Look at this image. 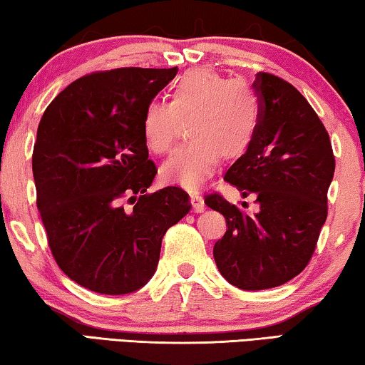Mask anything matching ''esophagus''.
I'll return each instance as SVG.
<instances>
[{"instance_id":"1","label":"esophagus","mask_w":365,"mask_h":365,"mask_svg":"<svg viewBox=\"0 0 365 365\" xmlns=\"http://www.w3.org/2000/svg\"><path fill=\"white\" fill-rule=\"evenodd\" d=\"M190 201L195 212L205 211V200H202V196L197 191H190Z\"/></svg>"}]
</instances>
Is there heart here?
Masks as SVG:
<instances>
[{"label":"heart","mask_w":365,"mask_h":365,"mask_svg":"<svg viewBox=\"0 0 365 365\" xmlns=\"http://www.w3.org/2000/svg\"><path fill=\"white\" fill-rule=\"evenodd\" d=\"M180 120H190L188 145L163 165L165 182L197 188L212 175L220 156H243L259 122L257 96L242 80H227L211 69H193L178 78L170 103L148 104L141 130L146 146L164 154L174 146Z\"/></svg>","instance_id":"obj_1"}]
</instances>
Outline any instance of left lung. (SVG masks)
I'll list each match as a JSON object with an SVG mask.
<instances>
[{
    "label": "left lung",
    "mask_w": 365,
    "mask_h": 365,
    "mask_svg": "<svg viewBox=\"0 0 365 365\" xmlns=\"http://www.w3.org/2000/svg\"><path fill=\"white\" fill-rule=\"evenodd\" d=\"M259 103L255 138L224 180L256 197L248 214L219 193L205 202L227 232L214 245L222 277L242 289L280 287L304 270L327 220V191L335 172L330 137L316 110L292 83L267 72L252 83Z\"/></svg>",
    "instance_id": "left-lung-1"
}]
</instances>
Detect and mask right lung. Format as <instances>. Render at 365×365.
<instances>
[{
  "label": "right lung",
  "mask_w": 365,
  "mask_h": 365,
  "mask_svg": "<svg viewBox=\"0 0 365 365\" xmlns=\"http://www.w3.org/2000/svg\"><path fill=\"white\" fill-rule=\"evenodd\" d=\"M177 71L93 72L61 91L40 120L32 156L36 207L54 261L90 292L145 287L168 228L190 212L182 188L148 193L158 169L141 130L146 106Z\"/></svg>",
  "instance_id": "obj_1"
}]
</instances>
